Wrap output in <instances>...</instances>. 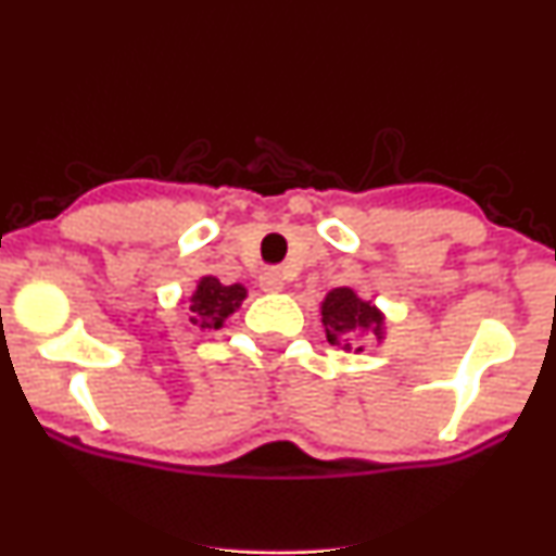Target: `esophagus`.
<instances>
[{"instance_id": "esophagus-1", "label": "esophagus", "mask_w": 556, "mask_h": 556, "mask_svg": "<svg viewBox=\"0 0 556 556\" xmlns=\"http://www.w3.org/2000/svg\"><path fill=\"white\" fill-rule=\"evenodd\" d=\"M258 285H261V290H264V292H282L285 290L282 271H277V269L264 271V274H261Z\"/></svg>"}]
</instances>
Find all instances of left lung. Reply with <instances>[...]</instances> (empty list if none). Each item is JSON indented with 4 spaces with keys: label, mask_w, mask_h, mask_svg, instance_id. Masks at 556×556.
Here are the masks:
<instances>
[{
    "label": "left lung",
    "mask_w": 556,
    "mask_h": 556,
    "mask_svg": "<svg viewBox=\"0 0 556 556\" xmlns=\"http://www.w3.org/2000/svg\"><path fill=\"white\" fill-rule=\"evenodd\" d=\"M321 324L327 340L342 350L361 353L358 340L371 334L376 344L387 340V316L374 300H363L353 287H334L321 300Z\"/></svg>",
    "instance_id": "1"
}]
</instances>
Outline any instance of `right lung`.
<instances>
[{"label":"right lung","instance_id":"right-lung-1","mask_svg":"<svg viewBox=\"0 0 556 556\" xmlns=\"http://www.w3.org/2000/svg\"><path fill=\"white\" fill-rule=\"evenodd\" d=\"M245 298V285H222L214 274H203L188 298V321L198 329H222Z\"/></svg>","mask_w":556,"mask_h":556}]
</instances>
